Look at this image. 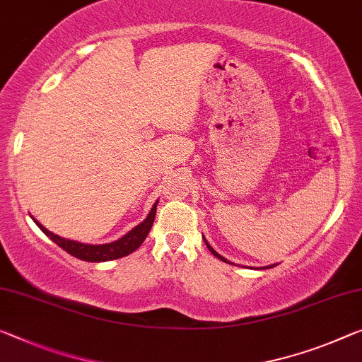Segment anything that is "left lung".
I'll use <instances>...</instances> for the list:
<instances>
[{"label":"left lung","instance_id":"1","mask_svg":"<svg viewBox=\"0 0 362 362\" xmlns=\"http://www.w3.org/2000/svg\"><path fill=\"white\" fill-rule=\"evenodd\" d=\"M204 241H205V244H207V247H209V251H210V252H212V254H214V255H215V257H218V259H220V260H223V262H226V264H233V262H230V260H226V259H225V257H223V255H220V254H218V252H216V251H215V249H214V247H212V246H210V244H209V243H207V239H205V238H204ZM270 267H274V265H270Z\"/></svg>","mask_w":362,"mask_h":362}]
</instances>
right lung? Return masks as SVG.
<instances>
[{
    "label": "right lung",
    "mask_w": 362,
    "mask_h": 362,
    "mask_svg": "<svg viewBox=\"0 0 362 362\" xmlns=\"http://www.w3.org/2000/svg\"><path fill=\"white\" fill-rule=\"evenodd\" d=\"M157 204L158 200L152 205L148 215L146 216V220L142 223H139L137 226L132 228L131 231H127L124 236H121L119 239H116L113 243H107V244H86V243H77L72 241V239H66L61 238L54 233L48 231L45 226L38 223V221L33 218L37 226L45 233V235L52 239L53 243H57L61 249H64L66 252L74 255V257L86 260V262H107V260H115L119 257H124V255L134 252L136 249L141 246L144 243V239L147 238L150 228L153 225L155 220V214H157Z\"/></svg>",
    "instance_id": "1"
}]
</instances>
